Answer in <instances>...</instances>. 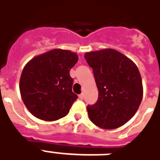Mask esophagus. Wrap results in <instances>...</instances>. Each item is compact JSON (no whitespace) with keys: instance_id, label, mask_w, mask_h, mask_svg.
I'll return each mask as SVG.
<instances>
[{"instance_id":"1","label":"esophagus","mask_w":160,"mask_h":160,"mask_svg":"<svg viewBox=\"0 0 160 160\" xmlns=\"http://www.w3.org/2000/svg\"><path fill=\"white\" fill-rule=\"evenodd\" d=\"M79 98H80V100H83V99H84V94H80V95H79Z\"/></svg>"}]
</instances>
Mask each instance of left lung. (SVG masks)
<instances>
[{"mask_svg":"<svg viewBox=\"0 0 160 160\" xmlns=\"http://www.w3.org/2000/svg\"><path fill=\"white\" fill-rule=\"evenodd\" d=\"M85 58L92 68L99 90L96 103L87 106L89 118L102 129L124 125L136 113L143 98L139 69L113 49L87 52Z\"/></svg>","mask_w":160,"mask_h":160,"instance_id":"8db88e82","label":"left lung"}]
</instances>
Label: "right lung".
Masks as SVG:
<instances>
[{"instance_id":"add662e5","label":"right lung","mask_w":160,"mask_h":160,"mask_svg":"<svg viewBox=\"0 0 160 160\" xmlns=\"http://www.w3.org/2000/svg\"><path fill=\"white\" fill-rule=\"evenodd\" d=\"M78 55L55 49L31 59L20 80L21 99L34 116L46 121L65 117L78 96L72 91L70 70Z\"/></svg>"}]
</instances>
